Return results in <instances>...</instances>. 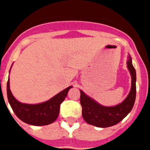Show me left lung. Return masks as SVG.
Listing matches in <instances>:
<instances>
[{
    "instance_id": "obj_1",
    "label": "left lung",
    "mask_w": 150,
    "mask_h": 150,
    "mask_svg": "<svg viewBox=\"0 0 150 150\" xmlns=\"http://www.w3.org/2000/svg\"><path fill=\"white\" fill-rule=\"evenodd\" d=\"M127 67L132 76V86L123 101L115 106L101 105L92 98L80 91L82 116L88 124L98 128H107L118 124L131 112L136 98V71L132 64V57H127Z\"/></svg>"
}]
</instances>
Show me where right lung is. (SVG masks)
<instances>
[{
  "instance_id": "right-lung-1",
  "label": "right lung",
  "mask_w": 150,
  "mask_h": 150,
  "mask_svg": "<svg viewBox=\"0 0 150 150\" xmlns=\"http://www.w3.org/2000/svg\"><path fill=\"white\" fill-rule=\"evenodd\" d=\"M72 87H67L46 101L34 104H25L16 100L12 94L9 77L6 85V92L8 101L19 120L31 125L42 126L51 124L57 120L61 104L64 100L68 91Z\"/></svg>"
}]
</instances>
